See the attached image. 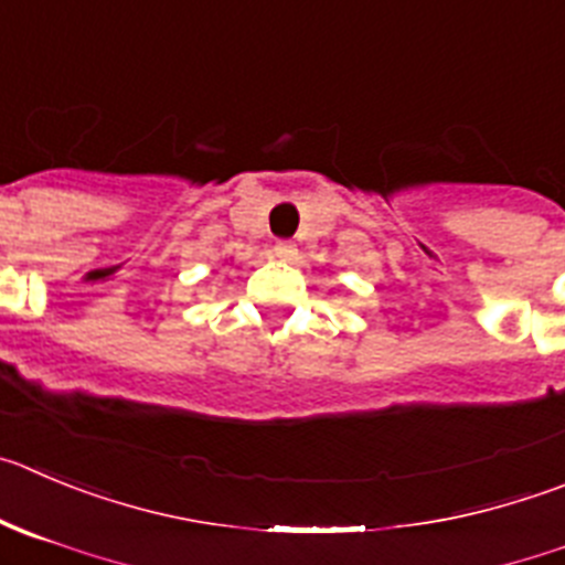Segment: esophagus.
<instances>
[{"label":"esophagus","instance_id":"esophagus-1","mask_svg":"<svg viewBox=\"0 0 565 565\" xmlns=\"http://www.w3.org/2000/svg\"><path fill=\"white\" fill-rule=\"evenodd\" d=\"M273 250H276V256L284 258V262H292V258L298 256V247H295V242H289V239L276 242V247H273Z\"/></svg>","mask_w":565,"mask_h":565}]
</instances>
